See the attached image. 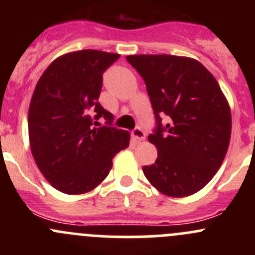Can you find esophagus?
Listing matches in <instances>:
<instances>
[{
	"mask_svg": "<svg viewBox=\"0 0 255 255\" xmlns=\"http://www.w3.org/2000/svg\"><path fill=\"white\" fill-rule=\"evenodd\" d=\"M132 135L137 140H143L144 138H145V133H144V130L142 129V128H139V127H135L134 129L132 130Z\"/></svg>",
	"mask_w": 255,
	"mask_h": 255,
	"instance_id": "34e87169",
	"label": "esophagus"
}]
</instances>
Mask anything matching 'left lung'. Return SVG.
Masks as SVG:
<instances>
[{
    "instance_id": "left-lung-1",
    "label": "left lung",
    "mask_w": 255,
    "mask_h": 255,
    "mask_svg": "<svg viewBox=\"0 0 255 255\" xmlns=\"http://www.w3.org/2000/svg\"><path fill=\"white\" fill-rule=\"evenodd\" d=\"M126 59L145 82L155 116L148 140L158 149V158L143 166L144 175L168 196L200 191L222 165L231 139V110L217 80L201 63L185 56Z\"/></svg>"
}]
</instances>
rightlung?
I'll list each match as a JSON object with an SVG mask.
<instances>
[{
	"instance_id": "right-lung-1",
	"label": "right lung",
	"mask_w": 255,
	"mask_h": 255,
	"mask_svg": "<svg viewBox=\"0 0 255 255\" xmlns=\"http://www.w3.org/2000/svg\"><path fill=\"white\" fill-rule=\"evenodd\" d=\"M120 54L79 50L55 59L43 73L28 111L30 149L38 168L59 191L85 194L101 184L129 133L112 127L100 105L102 75ZM101 117L107 126L96 128Z\"/></svg>"
}]
</instances>
